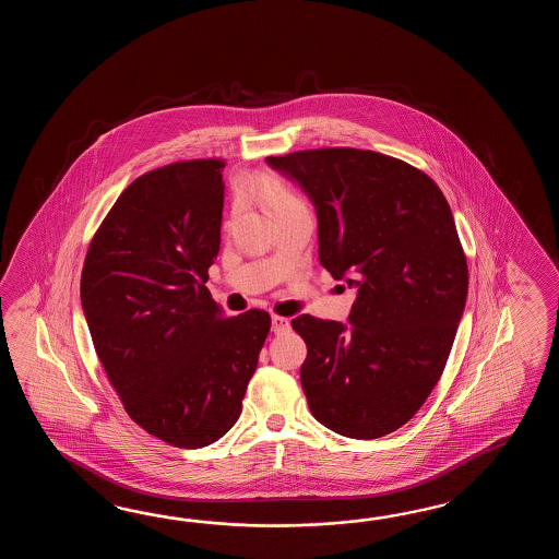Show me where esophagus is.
Returning a JSON list of instances; mask_svg holds the SVG:
<instances>
[{"label": "esophagus", "mask_w": 559, "mask_h": 559, "mask_svg": "<svg viewBox=\"0 0 559 559\" xmlns=\"http://www.w3.org/2000/svg\"><path fill=\"white\" fill-rule=\"evenodd\" d=\"M272 332L277 333V335L289 332V320L282 318V316H274L272 318Z\"/></svg>", "instance_id": "1"}]
</instances>
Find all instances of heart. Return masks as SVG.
<instances>
[{
	"label": "heart",
	"instance_id": "b5f03b06",
	"mask_svg": "<svg viewBox=\"0 0 559 559\" xmlns=\"http://www.w3.org/2000/svg\"><path fill=\"white\" fill-rule=\"evenodd\" d=\"M241 188L253 195L275 215L287 214L292 210H299L306 207L304 200L297 195L296 191L287 186V181L280 178L274 171H260L251 178L243 179Z\"/></svg>",
	"mask_w": 559,
	"mask_h": 559
}]
</instances>
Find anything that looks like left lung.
Returning <instances> with one entry per match:
<instances>
[{"instance_id": "left-lung-1", "label": "left lung", "mask_w": 559, "mask_h": 559, "mask_svg": "<svg viewBox=\"0 0 559 559\" xmlns=\"http://www.w3.org/2000/svg\"><path fill=\"white\" fill-rule=\"evenodd\" d=\"M308 193L320 262L356 287L349 325L299 316L309 412L345 438L402 428L428 400L452 352L467 262L436 181L390 155L321 147L267 157Z\"/></svg>"}]
</instances>
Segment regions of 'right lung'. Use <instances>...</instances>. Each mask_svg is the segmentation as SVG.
<instances>
[{
	"mask_svg": "<svg viewBox=\"0 0 559 559\" xmlns=\"http://www.w3.org/2000/svg\"><path fill=\"white\" fill-rule=\"evenodd\" d=\"M222 159L143 174L95 231L82 308L128 416L176 448L219 440L241 414L272 318L224 316L205 287L219 251Z\"/></svg>",
	"mask_w": 559,
	"mask_h": 559,
	"instance_id": "1",
	"label": "right lung"
}]
</instances>
